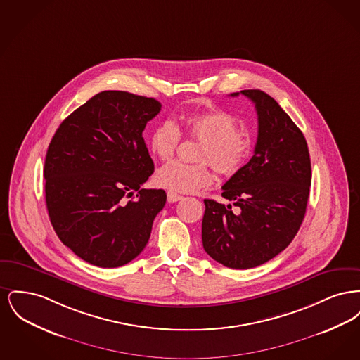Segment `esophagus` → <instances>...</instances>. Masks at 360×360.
I'll return each instance as SVG.
<instances>
[{
  "label": "esophagus",
  "instance_id": "1",
  "mask_svg": "<svg viewBox=\"0 0 360 360\" xmlns=\"http://www.w3.org/2000/svg\"><path fill=\"white\" fill-rule=\"evenodd\" d=\"M184 197L181 195V194H178V193H175V191H172V190H169L167 191V201L169 202H176V201H181Z\"/></svg>",
  "mask_w": 360,
  "mask_h": 360
}]
</instances>
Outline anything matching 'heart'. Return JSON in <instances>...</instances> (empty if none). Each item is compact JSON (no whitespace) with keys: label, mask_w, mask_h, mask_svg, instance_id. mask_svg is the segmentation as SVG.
Listing matches in <instances>:
<instances>
[{"label":"heart","mask_w":360,"mask_h":360,"mask_svg":"<svg viewBox=\"0 0 360 360\" xmlns=\"http://www.w3.org/2000/svg\"><path fill=\"white\" fill-rule=\"evenodd\" d=\"M198 139L201 163L188 165L174 160L160 167L155 181L159 186L175 193H193L213 182V169L223 175H233L245 165L251 154V139L238 129V120L223 109L188 112L179 116L178 125L172 121L158 124L150 136V148L160 160L172 159L179 144L181 134Z\"/></svg>","instance_id":"1"}]
</instances>
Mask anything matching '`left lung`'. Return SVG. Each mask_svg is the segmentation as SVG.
I'll return each mask as SVG.
<instances>
[{
  "instance_id": "8db88e82",
  "label": "left lung",
  "mask_w": 360,
  "mask_h": 360,
  "mask_svg": "<svg viewBox=\"0 0 360 360\" xmlns=\"http://www.w3.org/2000/svg\"><path fill=\"white\" fill-rule=\"evenodd\" d=\"M255 103L257 140L247 165L223 186L232 206L204 200L202 244L225 267L245 270L282 252L305 217L311 182L307 140L289 115L262 90H241Z\"/></svg>"
}]
</instances>
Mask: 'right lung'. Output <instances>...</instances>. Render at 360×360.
Wrapping results in <instances>:
<instances>
[{
	"instance_id": "1",
	"label": "right lung",
	"mask_w": 360,
	"mask_h": 360,
	"mask_svg": "<svg viewBox=\"0 0 360 360\" xmlns=\"http://www.w3.org/2000/svg\"><path fill=\"white\" fill-rule=\"evenodd\" d=\"M160 108L155 98L105 90L52 137L44 163L49 216L60 241L90 264L134 260L166 204L165 190L140 188L154 172L143 131ZM135 191L137 200L125 203Z\"/></svg>"
}]
</instances>
